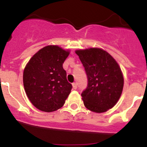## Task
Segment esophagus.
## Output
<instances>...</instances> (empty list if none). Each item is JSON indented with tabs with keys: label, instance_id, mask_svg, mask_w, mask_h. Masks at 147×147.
Instances as JSON below:
<instances>
[{
	"label": "esophagus",
	"instance_id": "obj_1",
	"mask_svg": "<svg viewBox=\"0 0 147 147\" xmlns=\"http://www.w3.org/2000/svg\"><path fill=\"white\" fill-rule=\"evenodd\" d=\"M72 88H73L74 90H76V89L78 88V84H77L76 82L72 83Z\"/></svg>",
	"mask_w": 147,
	"mask_h": 147
}]
</instances>
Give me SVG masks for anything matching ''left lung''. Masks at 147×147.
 <instances>
[{"mask_svg":"<svg viewBox=\"0 0 147 147\" xmlns=\"http://www.w3.org/2000/svg\"><path fill=\"white\" fill-rule=\"evenodd\" d=\"M87 76V87L81 95L86 108L102 113L119 100L124 78L116 60L105 50L90 48L75 51Z\"/></svg>","mask_w":147,"mask_h":147,"instance_id":"left-lung-1","label":"left lung"}]
</instances>
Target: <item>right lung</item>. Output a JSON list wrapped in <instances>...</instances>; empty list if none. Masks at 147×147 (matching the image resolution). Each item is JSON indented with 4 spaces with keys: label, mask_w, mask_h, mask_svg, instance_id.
<instances>
[{
    "label": "right lung",
    "mask_w": 147,
    "mask_h": 147,
    "mask_svg": "<svg viewBox=\"0 0 147 147\" xmlns=\"http://www.w3.org/2000/svg\"><path fill=\"white\" fill-rule=\"evenodd\" d=\"M57 45H47L30 58L23 72V85L31 103L41 111L51 112L64 105L72 90L63 64L68 57Z\"/></svg>",
    "instance_id": "obj_1"
}]
</instances>
